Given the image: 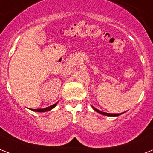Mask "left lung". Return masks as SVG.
<instances>
[{
    "instance_id": "8db88e82",
    "label": "left lung",
    "mask_w": 153,
    "mask_h": 153,
    "mask_svg": "<svg viewBox=\"0 0 153 153\" xmlns=\"http://www.w3.org/2000/svg\"><path fill=\"white\" fill-rule=\"evenodd\" d=\"M93 109L95 110V111H97L98 113H99V114H103V115H105V116H119V115H121V114H108V113H105V112H102V111H100V110H98V109H97L96 108H94V107H93Z\"/></svg>"
}]
</instances>
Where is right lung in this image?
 Listing matches in <instances>:
<instances>
[{
  "mask_svg": "<svg viewBox=\"0 0 153 153\" xmlns=\"http://www.w3.org/2000/svg\"><path fill=\"white\" fill-rule=\"evenodd\" d=\"M57 103H55V104L52 105L51 106H48L47 107V108H44V109H32L33 111H36V112H46V111H49V110H51V109H53L54 107L56 105Z\"/></svg>",
  "mask_w": 153,
  "mask_h": 153,
  "instance_id": "right-lung-1",
  "label": "right lung"
}]
</instances>
